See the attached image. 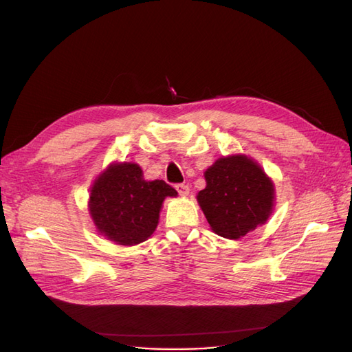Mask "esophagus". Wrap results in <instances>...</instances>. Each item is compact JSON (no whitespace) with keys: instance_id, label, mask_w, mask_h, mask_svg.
<instances>
[{"instance_id":"34e87169","label":"esophagus","mask_w":352,"mask_h":352,"mask_svg":"<svg viewBox=\"0 0 352 352\" xmlns=\"http://www.w3.org/2000/svg\"><path fill=\"white\" fill-rule=\"evenodd\" d=\"M176 190H177V194L180 195V197H186L188 194H189V188H188V185H185V184H176Z\"/></svg>"}]
</instances>
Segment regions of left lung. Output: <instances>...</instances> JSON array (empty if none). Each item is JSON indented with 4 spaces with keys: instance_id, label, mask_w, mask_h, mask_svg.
Here are the masks:
<instances>
[{
    "instance_id": "1",
    "label": "left lung",
    "mask_w": 352,
    "mask_h": 352,
    "mask_svg": "<svg viewBox=\"0 0 352 352\" xmlns=\"http://www.w3.org/2000/svg\"><path fill=\"white\" fill-rule=\"evenodd\" d=\"M204 176L207 186L199 190L197 199L217 235L238 239L269 219L273 184L251 158H219Z\"/></svg>"
}]
</instances>
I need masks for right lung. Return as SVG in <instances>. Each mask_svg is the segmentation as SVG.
Masks as SVG:
<instances>
[{
  "instance_id": "1",
  "label": "right lung",
  "mask_w": 352,
  "mask_h": 352,
  "mask_svg": "<svg viewBox=\"0 0 352 352\" xmlns=\"http://www.w3.org/2000/svg\"><path fill=\"white\" fill-rule=\"evenodd\" d=\"M175 195L176 189L164 180L146 182L138 164H113L95 180L89 211L104 236L136 245L153 235L164 198Z\"/></svg>"
}]
</instances>
